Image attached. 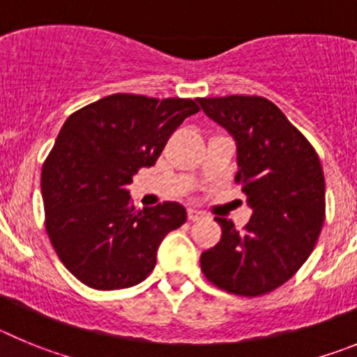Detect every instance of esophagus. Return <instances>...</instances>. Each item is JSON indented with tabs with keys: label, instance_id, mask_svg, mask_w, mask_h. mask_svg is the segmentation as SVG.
<instances>
[{
	"label": "esophagus",
	"instance_id": "esophagus-1",
	"mask_svg": "<svg viewBox=\"0 0 357 357\" xmlns=\"http://www.w3.org/2000/svg\"><path fill=\"white\" fill-rule=\"evenodd\" d=\"M202 216H204V213H200V211H197V209L188 211V218L191 220V222H197V220H200Z\"/></svg>",
	"mask_w": 357,
	"mask_h": 357
}]
</instances>
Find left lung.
<instances>
[{
  "mask_svg": "<svg viewBox=\"0 0 357 357\" xmlns=\"http://www.w3.org/2000/svg\"><path fill=\"white\" fill-rule=\"evenodd\" d=\"M198 103L232 135L236 182L254 209L243 232L227 218H214L222 239L202 254V272L234 295H264L291 279L317 245L326 218L320 159L266 98H200Z\"/></svg>",
  "mask_w": 357,
  "mask_h": 357,
  "instance_id": "8db88e82",
  "label": "left lung"
}]
</instances>
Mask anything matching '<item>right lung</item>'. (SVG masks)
<instances>
[{"label":"right lung","mask_w":357,"mask_h":357,"mask_svg":"<svg viewBox=\"0 0 357 357\" xmlns=\"http://www.w3.org/2000/svg\"><path fill=\"white\" fill-rule=\"evenodd\" d=\"M198 110L182 98L112 94L66 119L40 189L50 241L85 286L107 291L139 284L155 268L164 236L185 223L178 202L135 211L128 184Z\"/></svg>","instance_id":"1"}]
</instances>
